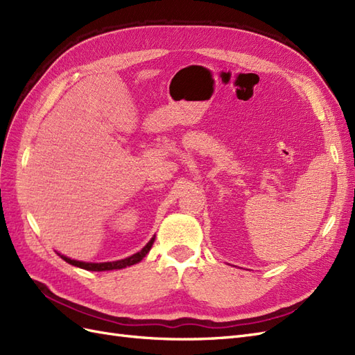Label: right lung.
I'll return each mask as SVG.
<instances>
[{
	"label": "right lung",
	"mask_w": 355,
	"mask_h": 355,
	"mask_svg": "<svg viewBox=\"0 0 355 355\" xmlns=\"http://www.w3.org/2000/svg\"><path fill=\"white\" fill-rule=\"evenodd\" d=\"M154 239L149 240V243L144 247V249L141 252H137L132 256L125 257V259H121V261H115V262H103V263H89V262H80V261H73V259H69V257L67 256H60L63 261L73 265V266H78V268H83V270H87V271H111V270H121V268H125V266H130V265H135L137 262H141L144 257L148 254V252L151 250V247L154 244Z\"/></svg>",
	"instance_id": "obj_1"
}]
</instances>
